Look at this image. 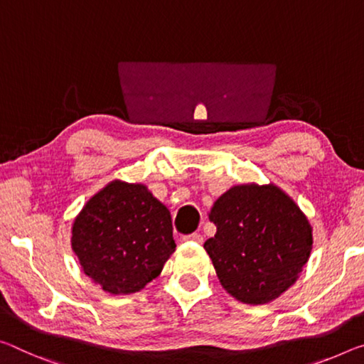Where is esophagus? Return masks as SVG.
<instances>
[{"label":"esophagus","mask_w":364,"mask_h":364,"mask_svg":"<svg viewBox=\"0 0 364 364\" xmlns=\"http://www.w3.org/2000/svg\"><path fill=\"white\" fill-rule=\"evenodd\" d=\"M184 241H193V243H198V245H200V243H203V235H200V233H191V235H186V236H184V238H183Z\"/></svg>","instance_id":"esophagus-1"}]
</instances>
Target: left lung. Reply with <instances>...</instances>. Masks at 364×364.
Returning <instances> with one entry per match:
<instances>
[{"label":"left lung","mask_w":364,"mask_h":364,"mask_svg":"<svg viewBox=\"0 0 364 364\" xmlns=\"http://www.w3.org/2000/svg\"><path fill=\"white\" fill-rule=\"evenodd\" d=\"M217 233L204 243L220 285L246 304H265L287 291L313 250L303 210L275 184H238L209 213Z\"/></svg>","instance_id":"obj_1"}]
</instances>
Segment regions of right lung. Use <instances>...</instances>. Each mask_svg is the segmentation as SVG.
Listing matches in <instances>:
<instances>
[{"instance_id": "right-lung-1", "label": "right lung", "mask_w": 364, "mask_h": 364, "mask_svg": "<svg viewBox=\"0 0 364 364\" xmlns=\"http://www.w3.org/2000/svg\"><path fill=\"white\" fill-rule=\"evenodd\" d=\"M84 274L109 295L141 291L175 252L170 210L142 183L109 181L74 218Z\"/></svg>"}]
</instances>
